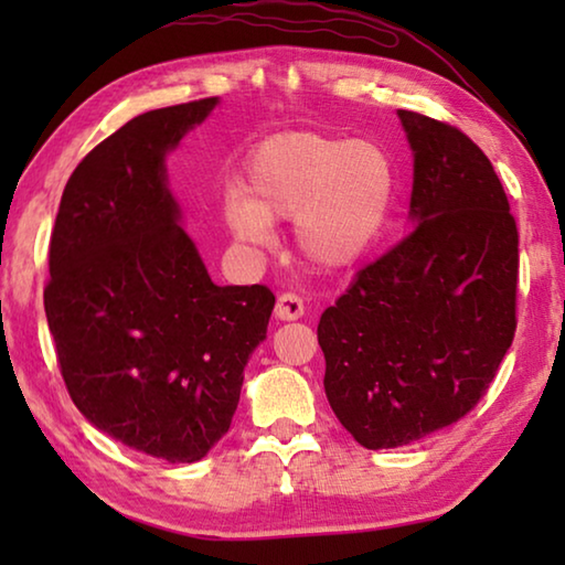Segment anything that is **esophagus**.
Returning <instances> with one entry per match:
<instances>
[{
	"label": "esophagus",
	"mask_w": 565,
	"mask_h": 565,
	"mask_svg": "<svg viewBox=\"0 0 565 565\" xmlns=\"http://www.w3.org/2000/svg\"><path fill=\"white\" fill-rule=\"evenodd\" d=\"M274 313H276V319H281V321H296V319H301V317H303V301H301V296L294 294V291H284V294L279 296V299H276Z\"/></svg>",
	"instance_id": "34e87169"
}]
</instances>
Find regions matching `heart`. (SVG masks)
Listing matches in <instances>:
<instances>
[{
    "instance_id": "heart-1",
    "label": "heart",
    "mask_w": 565,
    "mask_h": 565,
    "mask_svg": "<svg viewBox=\"0 0 565 565\" xmlns=\"http://www.w3.org/2000/svg\"><path fill=\"white\" fill-rule=\"evenodd\" d=\"M396 202L386 147L319 131L264 139L244 169V194H228L224 222L238 242H274L271 218H294L296 246L323 271L361 264L384 238Z\"/></svg>"
}]
</instances>
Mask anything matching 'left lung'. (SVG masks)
Here are the masks:
<instances>
[{
  "label": "left lung",
  "instance_id": "left-lung-1",
  "mask_svg": "<svg viewBox=\"0 0 565 565\" xmlns=\"http://www.w3.org/2000/svg\"><path fill=\"white\" fill-rule=\"evenodd\" d=\"M411 151V222L321 313L323 388L363 448H398L456 424L515 333L519 228L489 157L463 131L398 109Z\"/></svg>",
  "mask_w": 565,
  "mask_h": 565
}]
</instances>
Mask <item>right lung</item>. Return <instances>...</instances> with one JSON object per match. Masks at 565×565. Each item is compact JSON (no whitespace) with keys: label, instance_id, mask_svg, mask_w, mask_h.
Masks as SVG:
<instances>
[{"label":"right lung","instance_id":"obj_1","mask_svg":"<svg viewBox=\"0 0 565 565\" xmlns=\"http://www.w3.org/2000/svg\"><path fill=\"white\" fill-rule=\"evenodd\" d=\"M218 97L139 114L94 147L62 194L46 323L74 406L102 434L194 463L232 426L274 294L216 286L167 184L164 159Z\"/></svg>","mask_w":565,"mask_h":565}]
</instances>
